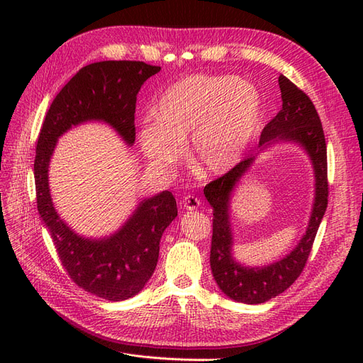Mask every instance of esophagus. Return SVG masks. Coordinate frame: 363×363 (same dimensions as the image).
<instances>
[{
  "instance_id": "obj_1",
  "label": "esophagus",
  "mask_w": 363,
  "mask_h": 363,
  "mask_svg": "<svg viewBox=\"0 0 363 363\" xmlns=\"http://www.w3.org/2000/svg\"><path fill=\"white\" fill-rule=\"evenodd\" d=\"M182 204H183V207L186 208V211H195V208L200 207L201 203L194 195H184L183 200H182Z\"/></svg>"
}]
</instances>
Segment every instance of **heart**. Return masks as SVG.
I'll list each match as a JSON object with an SVG mask.
<instances>
[{"label":"heart","instance_id":"obj_1","mask_svg":"<svg viewBox=\"0 0 363 363\" xmlns=\"http://www.w3.org/2000/svg\"><path fill=\"white\" fill-rule=\"evenodd\" d=\"M152 115L156 121H148L138 133L140 150L152 168L172 171L183 159V144L189 138L195 168L219 175L238 164L255 140L262 98L247 80L194 74L164 89Z\"/></svg>","mask_w":363,"mask_h":363}]
</instances>
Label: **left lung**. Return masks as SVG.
Segmentation results:
<instances>
[{"label": "left lung", "instance_id": "1", "mask_svg": "<svg viewBox=\"0 0 363 363\" xmlns=\"http://www.w3.org/2000/svg\"><path fill=\"white\" fill-rule=\"evenodd\" d=\"M283 106L281 111L263 127L260 147L274 140L296 142L311 156L316 192L309 227L291 255L265 268H244L232 257V230L228 221V201L236 183L250 168L255 157L240 160L235 168L225 172L204 188L207 201L213 207V233L211 248V268L213 277L227 296L240 303H265L286 291L300 277L313 247V240L325 213L328 201L327 180V145L321 119L312 100L298 86L284 75L279 77Z\"/></svg>", "mask_w": 363, "mask_h": 363}]
</instances>
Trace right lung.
<instances>
[{
    "label": "right lung",
    "mask_w": 363,
    "mask_h": 363,
    "mask_svg": "<svg viewBox=\"0 0 363 363\" xmlns=\"http://www.w3.org/2000/svg\"><path fill=\"white\" fill-rule=\"evenodd\" d=\"M160 67L136 60H107L82 68L62 87L43 121L36 145L35 182L38 211L48 228L69 279L100 298L123 301L136 295L152 276L160 238L177 216L169 191L144 200L125 225L108 239L75 235L59 218L48 188V163L57 138L84 121H104L131 145L140 86Z\"/></svg>",
    "instance_id": "obj_1"
}]
</instances>
